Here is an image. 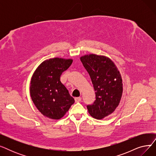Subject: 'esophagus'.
I'll return each mask as SVG.
<instances>
[{"label":"esophagus","mask_w":156,"mask_h":156,"mask_svg":"<svg viewBox=\"0 0 156 156\" xmlns=\"http://www.w3.org/2000/svg\"><path fill=\"white\" fill-rule=\"evenodd\" d=\"M75 101L76 102H79L81 101V97H76V98H75Z\"/></svg>","instance_id":"34e87169"}]
</instances>
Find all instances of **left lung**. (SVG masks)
<instances>
[{"label":"left lung","mask_w":156,"mask_h":156,"mask_svg":"<svg viewBox=\"0 0 156 156\" xmlns=\"http://www.w3.org/2000/svg\"><path fill=\"white\" fill-rule=\"evenodd\" d=\"M80 60L90 76L96 99L87 108L90 116L101 119L111 114L119 104L122 94L121 74L108 57L90 54Z\"/></svg>","instance_id":"8db88e82"}]
</instances>
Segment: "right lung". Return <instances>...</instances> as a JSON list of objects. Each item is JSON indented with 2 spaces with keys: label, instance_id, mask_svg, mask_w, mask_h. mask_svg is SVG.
<instances>
[{
  "label": "right lung",
  "instance_id": "right-lung-1",
  "mask_svg": "<svg viewBox=\"0 0 156 156\" xmlns=\"http://www.w3.org/2000/svg\"><path fill=\"white\" fill-rule=\"evenodd\" d=\"M73 62L59 57L41 63L33 74L30 96L38 110L49 119H59L69 109L75 100L60 80L62 73Z\"/></svg>",
  "mask_w": 156,
  "mask_h": 156
}]
</instances>
